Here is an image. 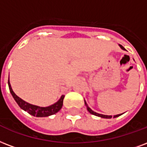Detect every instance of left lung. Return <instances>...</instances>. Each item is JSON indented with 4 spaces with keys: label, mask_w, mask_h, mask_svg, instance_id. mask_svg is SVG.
Instances as JSON below:
<instances>
[{
    "label": "left lung",
    "mask_w": 147,
    "mask_h": 147,
    "mask_svg": "<svg viewBox=\"0 0 147 147\" xmlns=\"http://www.w3.org/2000/svg\"><path fill=\"white\" fill-rule=\"evenodd\" d=\"M119 46H120V48L123 50H126V49H124V47H123L121 45H119ZM85 104H86V108H87V110L91 114H92V115H95V116H99V117H101V118H105V119H111L112 117H113V116H107V115H102V114H99V113H96V112H94L93 110H92L91 109L89 108L88 106V105H87V103L86 102V101H85ZM122 114H118V115H116V116H113V118H116V117H118V116H121Z\"/></svg>",
    "instance_id": "obj_1"
}]
</instances>
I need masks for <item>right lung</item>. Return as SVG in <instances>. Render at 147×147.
I'll return each mask as SVG.
<instances>
[{
  "label": "right lung",
  "mask_w": 147,
  "mask_h": 147,
  "mask_svg": "<svg viewBox=\"0 0 147 147\" xmlns=\"http://www.w3.org/2000/svg\"><path fill=\"white\" fill-rule=\"evenodd\" d=\"M8 86L10 92L11 93L13 98H14V100L16 102L18 105L20 106V108L22 109L23 110L26 111L27 113H28L30 115L36 117H46V116H49L53 114H55L56 113H58L60 109H61L62 106H63V99L65 98V96H61L58 102H56L55 103H54L53 105L47 106V107H40V106H34L32 104H30L28 102H27L23 99H21L20 97L17 96L16 94L14 93V91L11 88V84L8 80Z\"/></svg>",
  "instance_id": "1"
}]
</instances>
